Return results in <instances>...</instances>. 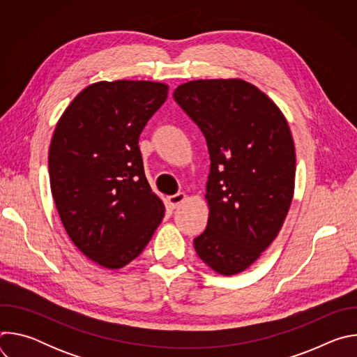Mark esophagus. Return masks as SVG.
<instances>
[{"label":"esophagus","instance_id":"esophagus-1","mask_svg":"<svg viewBox=\"0 0 357 357\" xmlns=\"http://www.w3.org/2000/svg\"><path fill=\"white\" fill-rule=\"evenodd\" d=\"M167 200H168L169 206H171L172 209H176V208H179V206L182 205V203L186 200V195L182 193V192H179V193H176V195L168 196Z\"/></svg>","mask_w":357,"mask_h":357}]
</instances>
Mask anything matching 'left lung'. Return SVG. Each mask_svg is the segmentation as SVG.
<instances>
[{
  "instance_id": "8db88e82",
  "label": "left lung",
  "mask_w": 357,
  "mask_h": 357,
  "mask_svg": "<svg viewBox=\"0 0 357 357\" xmlns=\"http://www.w3.org/2000/svg\"><path fill=\"white\" fill-rule=\"evenodd\" d=\"M174 98L205 135L211 155L208 226L195 250L218 274L236 275L260 259L288 215L296 162L288 121L243 79L190 80Z\"/></svg>"
}]
</instances>
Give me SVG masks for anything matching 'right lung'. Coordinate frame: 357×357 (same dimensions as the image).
I'll return each instance as SVG.
<instances>
[{"label": "right lung", "mask_w": 357, "mask_h": 357, "mask_svg": "<svg viewBox=\"0 0 357 357\" xmlns=\"http://www.w3.org/2000/svg\"><path fill=\"white\" fill-rule=\"evenodd\" d=\"M169 86L97 82L61 116L49 146L50 190L62 225L87 259L120 270L137 259L165 215L138 146Z\"/></svg>", "instance_id": "right-lung-1"}]
</instances>
